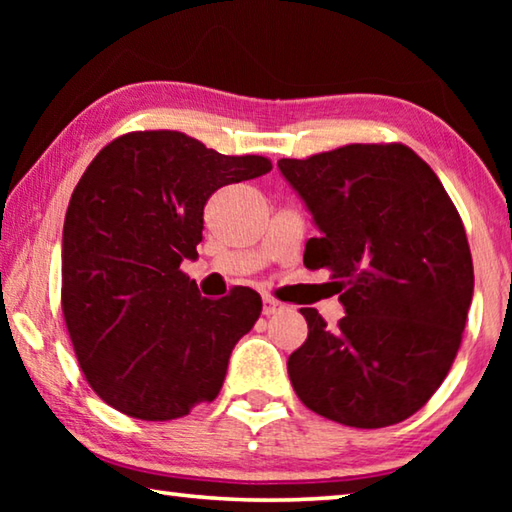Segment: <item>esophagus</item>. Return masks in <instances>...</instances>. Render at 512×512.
I'll list each match as a JSON object with an SVG mask.
<instances>
[{
    "instance_id": "34e87169",
    "label": "esophagus",
    "mask_w": 512,
    "mask_h": 512,
    "mask_svg": "<svg viewBox=\"0 0 512 512\" xmlns=\"http://www.w3.org/2000/svg\"><path fill=\"white\" fill-rule=\"evenodd\" d=\"M284 309H287V305H284V302L275 300V298H271V296L264 298V316L280 314V311H284Z\"/></svg>"
}]
</instances>
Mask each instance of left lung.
Masks as SVG:
<instances>
[{
    "label": "left lung",
    "instance_id": "left-lung-1",
    "mask_svg": "<svg viewBox=\"0 0 512 512\" xmlns=\"http://www.w3.org/2000/svg\"><path fill=\"white\" fill-rule=\"evenodd\" d=\"M277 167L320 230L305 266L329 271L345 307L336 329L300 309L309 334L287 361L293 391L348 427L411 418L463 341L474 266L461 214L429 164L400 142L348 144Z\"/></svg>",
    "mask_w": 512,
    "mask_h": 512
}]
</instances>
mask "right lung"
<instances>
[{
    "instance_id": "obj_1",
    "label": "right lung",
    "mask_w": 512,
    "mask_h": 512,
    "mask_svg": "<svg viewBox=\"0 0 512 512\" xmlns=\"http://www.w3.org/2000/svg\"><path fill=\"white\" fill-rule=\"evenodd\" d=\"M271 169L180 131L119 135L85 169L65 214L60 305L83 375L112 409L164 422L219 395L262 298L248 287L203 298L180 262L198 257L207 198Z\"/></svg>"
}]
</instances>
